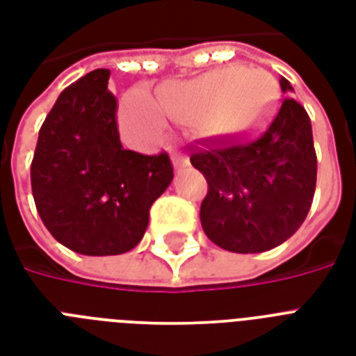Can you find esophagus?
<instances>
[{
	"mask_svg": "<svg viewBox=\"0 0 356 356\" xmlns=\"http://www.w3.org/2000/svg\"><path fill=\"white\" fill-rule=\"evenodd\" d=\"M173 166H175V170H181V168L188 166V159L186 156H173Z\"/></svg>",
	"mask_w": 356,
	"mask_h": 356,
	"instance_id": "34e87169",
	"label": "esophagus"
}]
</instances>
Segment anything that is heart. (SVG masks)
Segmentation results:
<instances>
[{
    "instance_id": "b5f03b06",
    "label": "heart",
    "mask_w": 356,
    "mask_h": 356,
    "mask_svg": "<svg viewBox=\"0 0 356 356\" xmlns=\"http://www.w3.org/2000/svg\"><path fill=\"white\" fill-rule=\"evenodd\" d=\"M271 83L262 72L242 68L214 70L192 81L166 85L153 102L133 90L122 99L120 125L136 145H155L166 134V120L195 123L207 133L222 134L248 127L264 114Z\"/></svg>"
}]
</instances>
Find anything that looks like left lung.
I'll return each instance as SVG.
<instances>
[{
  "label": "left lung",
  "instance_id": "obj_1",
  "mask_svg": "<svg viewBox=\"0 0 356 356\" xmlns=\"http://www.w3.org/2000/svg\"><path fill=\"white\" fill-rule=\"evenodd\" d=\"M282 94L293 92L284 77ZM209 194L201 225L212 242L233 253H262L286 242L309 214L316 190L312 125L293 97L249 138L214 140L190 156Z\"/></svg>",
  "mask_w": 356,
  "mask_h": 356
}]
</instances>
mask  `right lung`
Segmentation results:
<instances>
[{
  "instance_id": "1",
  "label": "right lung",
  "mask_w": 356,
  "mask_h": 356,
  "mask_svg": "<svg viewBox=\"0 0 356 356\" xmlns=\"http://www.w3.org/2000/svg\"><path fill=\"white\" fill-rule=\"evenodd\" d=\"M111 70L60 92L42 123L31 164L36 211L53 238L88 257L122 254L142 240L149 209L173 179L166 153L123 149Z\"/></svg>"
}]
</instances>
